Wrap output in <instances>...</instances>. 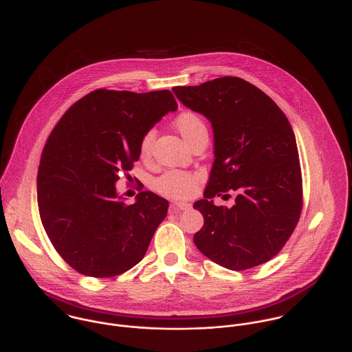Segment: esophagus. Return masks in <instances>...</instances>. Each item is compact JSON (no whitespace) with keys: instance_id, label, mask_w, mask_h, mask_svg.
<instances>
[{"instance_id":"1","label":"esophagus","mask_w":352,"mask_h":352,"mask_svg":"<svg viewBox=\"0 0 352 352\" xmlns=\"http://www.w3.org/2000/svg\"><path fill=\"white\" fill-rule=\"evenodd\" d=\"M191 207V204L188 203H184V201H176L170 206V211L172 212H179V211H184V210H188Z\"/></svg>"}]
</instances>
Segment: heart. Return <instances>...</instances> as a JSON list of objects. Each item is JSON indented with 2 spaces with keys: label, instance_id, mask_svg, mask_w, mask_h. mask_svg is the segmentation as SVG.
<instances>
[{
  "label": "heart",
  "instance_id": "1",
  "mask_svg": "<svg viewBox=\"0 0 352 352\" xmlns=\"http://www.w3.org/2000/svg\"><path fill=\"white\" fill-rule=\"evenodd\" d=\"M173 126L190 145H192L201 135L207 134L204 122L192 111L180 112L175 118ZM154 135V130H149L142 135L140 142V154L142 158H148L151 155ZM198 182V175L182 170H169L155 180L154 187L158 192L166 197L180 199L190 197L194 192Z\"/></svg>",
  "mask_w": 352,
  "mask_h": 352
}]
</instances>
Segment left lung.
I'll return each instance as SVG.
<instances>
[{"label":"left lung","instance_id":"1","mask_svg":"<svg viewBox=\"0 0 352 352\" xmlns=\"http://www.w3.org/2000/svg\"><path fill=\"white\" fill-rule=\"evenodd\" d=\"M186 107L204 115L214 131V164L194 208L204 218L194 236L214 263L241 271L267 263L285 247L302 211V175L296 135L283 111L239 77L175 87ZM237 194L230 208L210 198Z\"/></svg>","mask_w":352,"mask_h":352}]
</instances>
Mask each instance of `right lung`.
<instances>
[{"label":"right lung","mask_w":352,"mask_h":352,"mask_svg":"<svg viewBox=\"0 0 352 352\" xmlns=\"http://www.w3.org/2000/svg\"><path fill=\"white\" fill-rule=\"evenodd\" d=\"M176 109L169 91L96 89L51 131L38 170L39 214L52 247L77 272L112 278L144 258L169 203L142 191L127 204L115 183L140 160L142 135Z\"/></svg>","instance_id":"right-lung-1"}]
</instances>
